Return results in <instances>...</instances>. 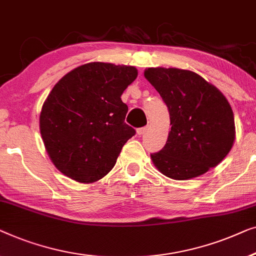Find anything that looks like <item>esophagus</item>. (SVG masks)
I'll list each match as a JSON object with an SVG mask.
<instances>
[{
  "label": "esophagus",
  "instance_id": "1",
  "mask_svg": "<svg viewBox=\"0 0 256 256\" xmlns=\"http://www.w3.org/2000/svg\"><path fill=\"white\" fill-rule=\"evenodd\" d=\"M147 130H148V126H144V128H140L136 130V134L138 136H144L145 133L147 132Z\"/></svg>",
  "mask_w": 256,
  "mask_h": 256
}]
</instances>
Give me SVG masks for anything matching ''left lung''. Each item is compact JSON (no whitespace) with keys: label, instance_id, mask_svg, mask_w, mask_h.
Segmentation results:
<instances>
[{"label":"left lung","instance_id":"8db88e82","mask_svg":"<svg viewBox=\"0 0 256 256\" xmlns=\"http://www.w3.org/2000/svg\"><path fill=\"white\" fill-rule=\"evenodd\" d=\"M144 75L170 117L167 142L150 154L159 172L182 181L220 164L236 139L232 108L222 92L192 70L156 67L147 68Z\"/></svg>","mask_w":256,"mask_h":256}]
</instances>
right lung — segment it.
I'll return each mask as SVG.
<instances>
[{"label":"right lung","instance_id":"right-lung-1","mask_svg":"<svg viewBox=\"0 0 256 256\" xmlns=\"http://www.w3.org/2000/svg\"><path fill=\"white\" fill-rule=\"evenodd\" d=\"M133 66L89 62L70 70L42 104L39 128L46 152L64 175L80 183L104 178L134 136L120 96L136 80Z\"/></svg>","mask_w":256,"mask_h":256}]
</instances>
